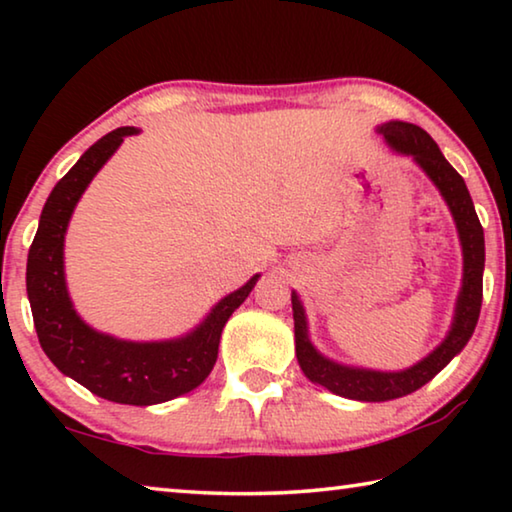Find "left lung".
<instances>
[{
    "label": "left lung",
    "mask_w": 512,
    "mask_h": 512,
    "mask_svg": "<svg viewBox=\"0 0 512 512\" xmlns=\"http://www.w3.org/2000/svg\"><path fill=\"white\" fill-rule=\"evenodd\" d=\"M377 133L384 137V142L393 153L411 158L418 164L424 176L431 180V185L438 189V194L443 196L456 225L458 244H461L463 277L454 302L452 323H449L445 339L427 357H422L413 366L402 370H377L329 359L327 354L320 352L311 343L305 305H302L298 291H291L293 327H296V357L302 372L316 386H323L334 395L357 402L397 400V397L409 395L424 384H429L456 354H461L467 341L472 339L483 300L485 239L472 196L467 192L461 173L445 160L438 144L420 126L409 124V121L391 119L386 124H379Z\"/></svg>",
    "instance_id": "8db88e82"
}]
</instances>
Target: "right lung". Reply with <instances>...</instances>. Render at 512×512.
Wrapping results in <instances>:
<instances>
[{
  "label": "right lung",
  "mask_w": 512,
  "mask_h": 512,
  "mask_svg": "<svg viewBox=\"0 0 512 512\" xmlns=\"http://www.w3.org/2000/svg\"><path fill=\"white\" fill-rule=\"evenodd\" d=\"M137 133L140 128L121 126L103 135L51 189L29 248L27 293L42 350L65 377L108 402L151 406L176 400L203 384L216 363L225 323L262 275L255 273L244 287L223 296L201 323L173 339H119L85 323L67 289L65 235L92 178L124 137Z\"/></svg>",
  "instance_id": "1"
}]
</instances>
